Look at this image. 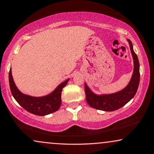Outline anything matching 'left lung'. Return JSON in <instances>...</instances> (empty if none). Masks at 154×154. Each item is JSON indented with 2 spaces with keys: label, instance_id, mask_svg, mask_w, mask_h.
Wrapping results in <instances>:
<instances>
[{
  "label": "left lung",
  "instance_id": "obj_1",
  "mask_svg": "<svg viewBox=\"0 0 154 154\" xmlns=\"http://www.w3.org/2000/svg\"><path fill=\"white\" fill-rule=\"evenodd\" d=\"M128 42H129L134 63L133 73L130 82L126 88L121 91L110 95H97L94 94L85 83L86 100L90 107L100 110L114 111L124 106L136 95L140 82L139 62L136 54L133 51L132 42L129 39H128Z\"/></svg>",
  "mask_w": 154,
  "mask_h": 154
}]
</instances>
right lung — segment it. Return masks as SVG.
Instances as JSON below:
<instances>
[{"label":"right lung","instance_id":"add662e5","mask_svg":"<svg viewBox=\"0 0 154 154\" xmlns=\"http://www.w3.org/2000/svg\"><path fill=\"white\" fill-rule=\"evenodd\" d=\"M69 79L61 83L53 92L47 96L35 97L21 93L15 85L11 69L9 71V85L11 92L18 103L26 110L36 116H46L58 110L62 103V91Z\"/></svg>","mask_w":154,"mask_h":154}]
</instances>
